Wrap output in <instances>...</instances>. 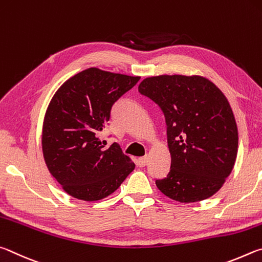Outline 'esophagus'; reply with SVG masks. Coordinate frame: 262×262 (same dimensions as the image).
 I'll return each instance as SVG.
<instances>
[{
  "mask_svg": "<svg viewBox=\"0 0 262 262\" xmlns=\"http://www.w3.org/2000/svg\"><path fill=\"white\" fill-rule=\"evenodd\" d=\"M146 163H147V157H143V158H139L137 160V166L139 168H143L146 166Z\"/></svg>",
  "mask_w": 262,
  "mask_h": 262,
  "instance_id": "obj_1",
  "label": "esophagus"
}]
</instances>
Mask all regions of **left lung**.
I'll use <instances>...</instances> for the list:
<instances>
[{
    "label": "left lung",
    "instance_id": "obj_1",
    "mask_svg": "<svg viewBox=\"0 0 262 262\" xmlns=\"http://www.w3.org/2000/svg\"><path fill=\"white\" fill-rule=\"evenodd\" d=\"M162 110L171 155L158 189L180 203H195L221 189L236 161L238 131L224 94L200 76L146 78L138 87Z\"/></svg>",
    "mask_w": 262,
    "mask_h": 262
}]
</instances>
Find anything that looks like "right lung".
<instances>
[{"label": "right lung", "mask_w": 262, "mask_h": 262, "mask_svg": "<svg viewBox=\"0 0 262 262\" xmlns=\"http://www.w3.org/2000/svg\"><path fill=\"white\" fill-rule=\"evenodd\" d=\"M139 79L90 68L64 82L50 101L42 128L43 158L73 198L103 199L135 169L117 143L108 147L99 137L115 102Z\"/></svg>", "instance_id": "add662e5"}]
</instances>
